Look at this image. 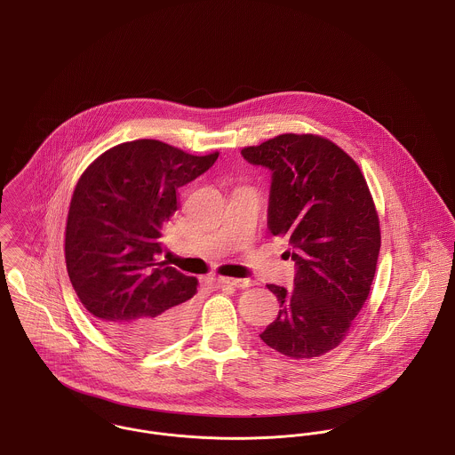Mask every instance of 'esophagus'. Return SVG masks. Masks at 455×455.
<instances>
[{
    "instance_id": "esophagus-1",
    "label": "esophagus",
    "mask_w": 455,
    "mask_h": 455,
    "mask_svg": "<svg viewBox=\"0 0 455 455\" xmlns=\"http://www.w3.org/2000/svg\"><path fill=\"white\" fill-rule=\"evenodd\" d=\"M219 282L220 283H224V285H231V287H236V289H245V287H250L251 285V280H242V278H219Z\"/></svg>"
}]
</instances>
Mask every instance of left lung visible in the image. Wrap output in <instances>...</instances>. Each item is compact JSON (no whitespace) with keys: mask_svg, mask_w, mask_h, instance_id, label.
Here are the masks:
<instances>
[{"mask_svg":"<svg viewBox=\"0 0 455 455\" xmlns=\"http://www.w3.org/2000/svg\"><path fill=\"white\" fill-rule=\"evenodd\" d=\"M242 155L273 172L267 226L297 250L293 289L267 285L280 313L260 339L293 360L322 356L371 293L380 250L371 189L356 162L320 135L282 133Z\"/></svg>","mask_w":455,"mask_h":455,"instance_id":"left-lung-1","label":"left lung"}]
</instances>
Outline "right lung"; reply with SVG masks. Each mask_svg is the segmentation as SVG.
<instances>
[{
  "label": "right lung",
  "mask_w": 455,
  "mask_h": 455,
  "mask_svg": "<svg viewBox=\"0 0 455 455\" xmlns=\"http://www.w3.org/2000/svg\"><path fill=\"white\" fill-rule=\"evenodd\" d=\"M217 156L139 139L108 149L78 179L66 222L68 275L102 331L132 351L165 347L193 322L198 280L155 257L177 189Z\"/></svg>",
  "instance_id": "right-lung-1"
}]
</instances>
